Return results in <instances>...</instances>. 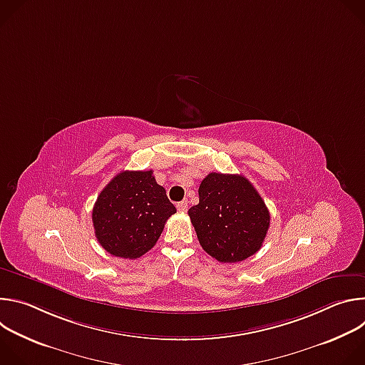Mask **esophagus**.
<instances>
[{"mask_svg": "<svg viewBox=\"0 0 365 365\" xmlns=\"http://www.w3.org/2000/svg\"><path fill=\"white\" fill-rule=\"evenodd\" d=\"M176 207H178V211H180V212H186V211H187V202H186V200L179 202V203L176 205Z\"/></svg>", "mask_w": 365, "mask_h": 365, "instance_id": "esophagus-1", "label": "esophagus"}]
</instances>
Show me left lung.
Masks as SVG:
<instances>
[{"label":"left lung","instance_id":"left-lung-1","mask_svg":"<svg viewBox=\"0 0 365 365\" xmlns=\"http://www.w3.org/2000/svg\"><path fill=\"white\" fill-rule=\"evenodd\" d=\"M197 192L199 203L187 214L207 254L221 263H238L262 248L270 214L248 179L210 173Z\"/></svg>","mask_w":365,"mask_h":365}]
</instances>
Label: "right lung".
<instances>
[{
  "mask_svg": "<svg viewBox=\"0 0 365 365\" xmlns=\"http://www.w3.org/2000/svg\"><path fill=\"white\" fill-rule=\"evenodd\" d=\"M176 212L153 170H124L102 189L92 210L95 237L111 255L138 258L158 242Z\"/></svg>",
  "mask_w": 365,
  "mask_h": 365,
  "instance_id": "add662e5",
  "label": "right lung"
}]
</instances>
